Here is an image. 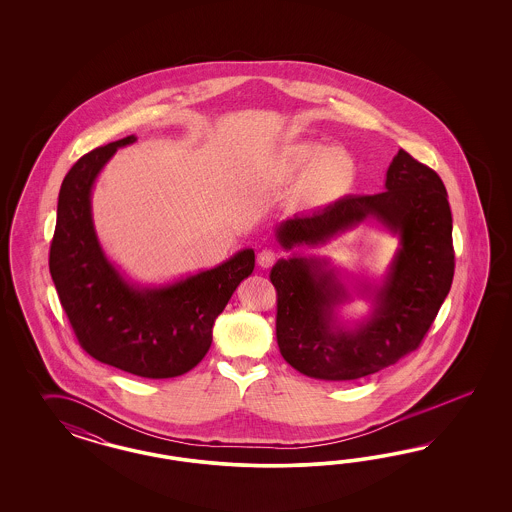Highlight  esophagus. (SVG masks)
I'll list each match as a JSON object with an SVG mask.
<instances>
[{
	"label": "esophagus",
	"instance_id": "34e87169",
	"mask_svg": "<svg viewBox=\"0 0 512 512\" xmlns=\"http://www.w3.org/2000/svg\"><path fill=\"white\" fill-rule=\"evenodd\" d=\"M276 261H278V251L274 249H261L257 255V264L263 268H270Z\"/></svg>",
	"mask_w": 512,
	"mask_h": 512
}]
</instances>
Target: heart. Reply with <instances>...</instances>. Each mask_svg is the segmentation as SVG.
<instances>
[{
	"mask_svg": "<svg viewBox=\"0 0 512 512\" xmlns=\"http://www.w3.org/2000/svg\"><path fill=\"white\" fill-rule=\"evenodd\" d=\"M279 178L293 180L306 174V187L317 201H336L357 182L355 157L347 150L328 148L317 140H298L281 148L276 157Z\"/></svg>",
	"mask_w": 512,
	"mask_h": 512,
	"instance_id": "b5f03b06",
	"label": "heart"
}]
</instances>
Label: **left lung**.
I'll list each match as a JSON object with an SVG mask.
<instances>
[{
    "label": "left lung",
    "mask_w": 512,
    "mask_h": 512,
    "mask_svg": "<svg viewBox=\"0 0 512 512\" xmlns=\"http://www.w3.org/2000/svg\"><path fill=\"white\" fill-rule=\"evenodd\" d=\"M364 220L399 240L379 282L353 284L327 258L303 253ZM276 240L291 253L270 270L278 293L279 353L296 372L321 381L360 379L415 351L454 276L447 189L432 169L403 150L388 165L383 193L345 197L283 219ZM355 295L368 299L371 311L347 322L339 308Z\"/></svg>",
    "instance_id": "obj_1"
}]
</instances>
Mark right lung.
Returning a JSON list of instances; mask_svg holds the SVG:
<instances>
[{"label": "right lung", "instance_id": "1", "mask_svg": "<svg viewBox=\"0 0 512 512\" xmlns=\"http://www.w3.org/2000/svg\"><path fill=\"white\" fill-rule=\"evenodd\" d=\"M135 135L95 148L67 172L58 197L50 276L63 310L90 357L146 379L189 372L212 345L217 315L255 266V251H236L214 268L161 285H140L110 261L92 212L95 182Z\"/></svg>", "mask_w": 512, "mask_h": 512}]
</instances>
